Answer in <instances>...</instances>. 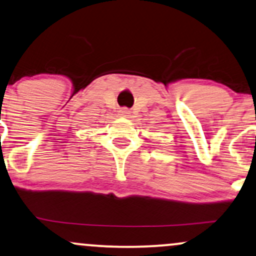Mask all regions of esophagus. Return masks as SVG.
<instances>
[{"label": "esophagus", "instance_id": "esophagus-1", "mask_svg": "<svg viewBox=\"0 0 256 256\" xmlns=\"http://www.w3.org/2000/svg\"><path fill=\"white\" fill-rule=\"evenodd\" d=\"M130 114H131V112L128 108L120 110V116H128Z\"/></svg>", "mask_w": 256, "mask_h": 256}]
</instances>
